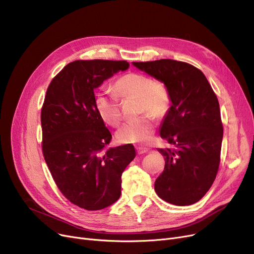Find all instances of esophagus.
Returning a JSON list of instances; mask_svg holds the SVG:
<instances>
[{
    "label": "esophagus",
    "mask_w": 254,
    "mask_h": 254,
    "mask_svg": "<svg viewBox=\"0 0 254 254\" xmlns=\"http://www.w3.org/2000/svg\"><path fill=\"white\" fill-rule=\"evenodd\" d=\"M137 152H138V154H144L146 152H148V148L142 147V146H139V147L137 148Z\"/></svg>",
    "instance_id": "34e87169"
}]
</instances>
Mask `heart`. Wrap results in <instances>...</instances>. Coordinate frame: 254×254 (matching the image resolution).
Wrapping results in <instances>:
<instances>
[{
  "mask_svg": "<svg viewBox=\"0 0 254 254\" xmlns=\"http://www.w3.org/2000/svg\"><path fill=\"white\" fill-rule=\"evenodd\" d=\"M115 93L100 92L96 98V108L106 124L117 126L122 120V110L117 95L120 98H136L139 100L141 117L124 124L116 132V138L122 143H146L154 132L153 117H164L171 106V97L167 86L140 73H127L118 78L114 83Z\"/></svg>",
  "mask_w": 254,
  "mask_h": 254,
  "instance_id": "b5f03b06",
  "label": "heart"
}]
</instances>
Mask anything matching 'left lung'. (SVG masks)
I'll list each match as a JSON object with an SVG mask.
<instances>
[{"instance_id":"obj_1","label":"left lung","mask_w":254,"mask_h":254,"mask_svg":"<svg viewBox=\"0 0 254 254\" xmlns=\"http://www.w3.org/2000/svg\"><path fill=\"white\" fill-rule=\"evenodd\" d=\"M132 64L163 82L171 97L159 135L177 149L157 148L165 169L155 180V192L170 204L192 205L210 190L220 163L223 127L217 97L203 72L188 63Z\"/></svg>"}]
</instances>
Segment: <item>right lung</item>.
<instances>
[{
    "mask_svg": "<svg viewBox=\"0 0 254 254\" xmlns=\"http://www.w3.org/2000/svg\"><path fill=\"white\" fill-rule=\"evenodd\" d=\"M128 66L126 61H75L46 91L41 110L44 159L61 192L85 210H101L117 201L123 172L136 156L130 144L103 152L112 136L97 111L93 92Z\"/></svg>",
    "mask_w": 254,
    "mask_h": 254,
    "instance_id": "right-lung-1",
    "label": "right lung"
}]
</instances>
